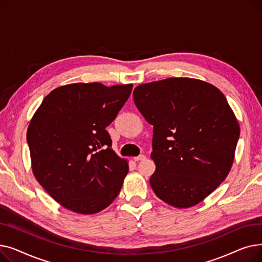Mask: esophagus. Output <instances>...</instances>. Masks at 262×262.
Wrapping results in <instances>:
<instances>
[{
    "mask_svg": "<svg viewBox=\"0 0 262 262\" xmlns=\"http://www.w3.org/2000/svg\"><path fill=\"white\" fill-rule=\"evenodd\" d=\"M144 159H145L144 155H139V156H137V157H134L135 161H140V160H144Z\"/></svg>",
    "mask_w": 262,
    "mask_h": 262,
    "instance_id": "esophagus-1",
    "label": "esophagus"
}]
</instances>
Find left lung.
Here are the masks:
<instances>
[{"mask_svg":"<svg viewBox=\"0 0 262 262\" xmlns=\"http://www.w3.org/2000/svg\"><path fill=\"white\" fill-rule=\"evenodd\" d=\"M133 95L153 125L155 194L176 208L199 204L228 175L240 136L224 94L203 80L170 77L139 85Z\"/></svg>","mask_w":262,"mask_h":262,"instance_id":"1","label":"left lung"}]
</instances>
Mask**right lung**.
I'll use <instances>...</instances> for the list:
<instances>
[{
  "mask_svg": "<svg viewBox=\"0 0 262 262\" xmlns=\"http://www.w3.org/2000/svg\"><path fill=\"white\" fill-rule=\"evenodd\" d=\"M133 85L76 82L50 92L27 128L36 180L64 208L96 213L112 204L128 172L106 127L128 100Z\"/></svg>",
  "mask_w": 262,
  "mask_h": 262,
  "instance_id": "obj_1",
  "label": "right lung"
}]
</instances>
